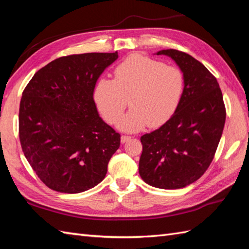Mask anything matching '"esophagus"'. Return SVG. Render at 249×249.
I'll return each mask as SVG.
<instances>
[{"instance_id":"obj_1","label":"esophagus","mask_w":249,"mask_h":249,"mask_svg":"<svg viewBox=\"0 0 249 249\" xmlns=\"http://www.w3.org/2000/svg\"><path fill=\"white\" fill-rule=\"evenodd\" d=\"M131 138L130 136H126V135H123L121 137V142L122 143H125V142H127L129 139Z\"/></svg>"}]
</instances>
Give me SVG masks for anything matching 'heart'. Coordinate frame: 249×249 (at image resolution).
I'll return each instance as SVG.
<instances>
[{
	"instance_id": "1",
	"label": "heart",
	"mask_w": 249,
	"mask_h": 249,
	"mask_svg": "<svg viewBox=\"0 0 249 249\" xmlns=\"http://www.w3.org/2000/svg\"><path fill=\"white\" fill-rule=\"evenodd\" d=\"M114 79L102 77L94 87L93 98L109 123H116L128 105L133 106L119 126L138 130L149 124L158 127L176 113L185 91L181 68L152 57L131 54L114 67Z\"/></svg>"
}]
</instances>
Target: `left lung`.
<instances>
[{"mask_svg": "<svg viewBox=\"0 0 249 249\" xmlns=\"http://www.w3.org/2000/svg\"><path fill=\"white\" fill-rule=\"evenodd\" d=\"M171 56L185 76L178 110L160 128L141 136L139 173L154 187L177 189L197 181L208 170L223 135L226 107L216 78L202 63L176 49Z\"/></svg>", "mask_w": 249, "mask_h": 249, "instance_id": "left-lung-1", "label": "left lung"}]
</instances>
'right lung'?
I'll list each match as a JSON object with an SVG mask.
<instances>
[{
  "mask_svg": "<svg viewBox=\"0 0 249 249\" xmlns=\"http://www.w3.org/2000/svg\"><path fill=\"white\" fill-rule=\"evenodd\" d=\"M118 52L71 54L36 71L19 108V139L24 156L47 187L78 194L107 173L121 135L99 118L94 87Z\"/></svg>",
  "mask_w": 249,
  "mask_h": 249,
  "instance_id": "right-lung-1",
  "label": "right lung"
}]
</instances>
